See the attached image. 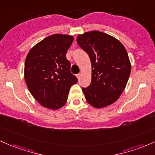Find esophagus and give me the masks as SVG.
Listing matches in <instances>:
<instances>
[{
  "mask_svg": "<svg viewBox=\"0 0 155 155\" xmlns=\"http://www.w3.org/2000/svg\"><path fill=\"white\" fill-rule=\"evenodd\" d=\"M81 74H77V78H78V80H79L80 78H81Z\"/></svg>",
  "mask_w": 155,
  "mask_h": 155,
  "instance_id": "1",
  "label": "esophagus"
}]
</instances>
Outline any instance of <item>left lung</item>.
Instances as JSON below:
<instances>
[{
    "mask_svg": "<svg viewBox=\"0 0 155 155\" xmlns=\"http://www.w3.org/2000/svg\"><path fill=\"white\" fill-rule=\"evenodd\" d=\"M77 42L88 53L91 82L82 88L88 104L102 108L115 102L126 87L131 64L124 45L116 38L98 31L80 34Z\"/></svg>",
    "mask_w": 155,
    "mask_h": 155,
    "instance_id": "8db88e82",
    "label": "left lung"
}]
</instances>
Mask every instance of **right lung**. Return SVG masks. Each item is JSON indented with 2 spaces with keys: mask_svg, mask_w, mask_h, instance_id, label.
<instances>
[{
  "mask_svg": "<svg viewBox=\"0 0 155 155\" xmlns=\"http://www.w3.org/2000/svg\"><path fill=\"white\" fill-rule=\"evenodd\" d=\"M73 39L72 36L53 34L33 47L26 56V85L35 100L47 108L57 110L63 107L70 87L78 82L66 58Z\"/></svg>",
  "mask_w": 155,
  "mask_h": 155,
  "instance_id": "add662e5",
  "label": "right lung"
}]
</instances>
